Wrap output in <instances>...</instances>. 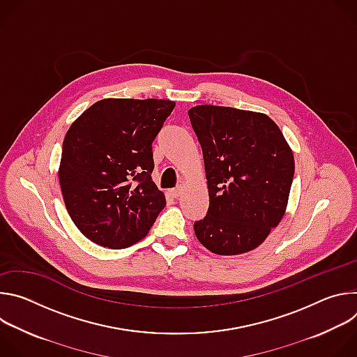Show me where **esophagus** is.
I'll use <instances>...</instances> for the list:
<instances>
[{
	"label": "esophagus",
	"instance_id": "34e87169",
	"mask_svg": "<svg viewBox=\"0 0 357 357\" xmlns=\"http://www.w3.org/2000/svg\"><path fill=\"white\" fill-rule=\"evenodd\" d=\"M181 193H182V188L181 186H178V188H175V189H171L169 190V195L172 196V197H179L181 196Z\"/></svg>",
	"mask_w": 357,
	"mask_h": 357
}]
</instances>
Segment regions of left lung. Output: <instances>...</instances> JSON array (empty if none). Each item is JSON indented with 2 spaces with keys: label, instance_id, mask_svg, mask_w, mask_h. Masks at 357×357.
I'll return each instance as SVG.
<instances>
[{
  "label": "left lung",
  "instance_id": "obj_1",
  "mask_svg": "<svg viewBox=\"0 0 357 357\" xmlns=\"http://www.w3.org/2000/svg\"><path fill=\"white\" fill-rule=\"evenodd\" d=\"M208 179L209 209L193 225L219 256L259 247L285 215L295 161L280 127L264 113L200 105L188 112Z\"/></svg>",
  "mask_w": 357,
  "mask_h": 357
}]
</instances>
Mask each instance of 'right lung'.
Here are the masks:
<instances>
[{"label": "right lung", "instance_id": "add662e5", "mask_svg": "<svg viewBox=\"0 0 357 357\" xmlns=\"http://www.w3.org/2000/svg\"><path fill=\"white\" fill-rule=\"evenodd\" d=\"M174 107L162 98H103L69 127L59 183L70 219L93 243L132 245L165 208L151 178L152 141Z\"/></svg>", "mask_w": 357, "mask_h": 357}]
</instances>
